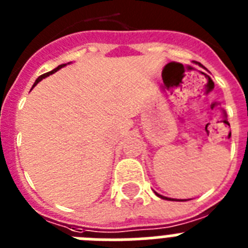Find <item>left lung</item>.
<instances>
[{
	"mask_svg": "<svg viewBox=\"0 0 248 248\" xmlns=\"http://www.w3.org/2000/svg\"><path fill=\"white\" fill-rule=\"evenodd\" d=\"M155 194L157 195V197H160V198H163V199H170V198H166V197H163V195L157 194V193H155ZM170 201H174V199H170Z\"/></svg>",
	"mask_w": 248,
	"mask_h": 248,
	"instance_id": "obj_1",
	"label": "left lung"
}]
</instances>
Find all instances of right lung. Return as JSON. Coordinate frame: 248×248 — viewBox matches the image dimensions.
I'll use <instances>...</instances> for the list:
<instances>
[{"label": "right lung", "mask_w": 248, "mask_h": 248, "mask_svg": "<svg viewBox=\"0 0 248 248\" xmlns=\"http://www.w3.org/2000/svg\"><path fill=\"white\" fill-rule=\"evenodd\" d=\"M64 65H65V64H62V65L57 66V68H55V69H53V70H51V72H47V73H45V74H41V76H40V77H39V78H37V79H36V82H35L34 87H35V85H36V84H37V83L40 82L41 79H43V78H46V77H49V76H50V74H53V73H55V72H57V70H59V69H60V68H63V66H64Z\"/></svg>", "instance_id": "add662e5"}]
</instances>
